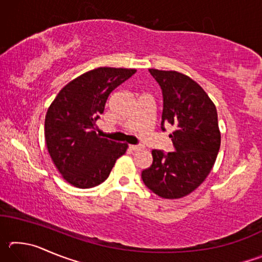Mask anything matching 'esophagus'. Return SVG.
<instances>
[{
  "label": "esophagus",
  "instance_id": "34e87169",
  "mask_svg": "<svg viewBox=\"0 0 262 262\" xmlns=\"http://www.w3.org/2000/svg\"><path fill=\"white\" fill-rule=\"evenodd\" d=\"M129 148L132 150H141V149H143V147H142V145H140V144H132V145H129Z\"/></svg>",
  "mask_w": 262,
  "mask_h": 262
}]
</instances>
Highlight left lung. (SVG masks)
<instances>
[{"label": "left lung", "instance_id": "8db88e82", "mask_svg": "<svg viewBox=\"0 0 262 262\" xmlns=\"http://www.w3.org/2000/svg\"><path fill=\"white\" fill-rule=\"evenodd\" d=\"M163 94L162 130L171 125L168 136L174 151H151L152 164L142 171L144 185L164 199H180L198 188L214 166L221 145L217 111L205 90L174 70L149 69Z\"/></svg>", "mask_w": 262, "mask_h": 262}]
</instances>
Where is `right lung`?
I'll return each mask as SVG.
<instances>
[{
	"mask_svg": "<svg viewBox=\"0 0 262 262\" xmlns=\"http://www.w3.org/2000/svg\"><path fill=\"white\" fill-rule=\"evenodd\" d=\"M136 73L135 69L100 67L61 89L47 110L45 141L53 163L66 181L91 188L108 178L128 145L100 137L96 122L108 96Z\"/></svg>",
	"mask_w": 262,
	"mask_h": 262,
	"instance_id": "add662e5",
	"label": "right lung"
}]
</instances>
